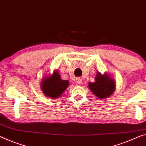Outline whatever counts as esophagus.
Instances as JSON below:
<instances>
[{"instance_id":"obj_1","label":"esophagus","mask_w":146,"mask_h":146,"mask_svg":"<svg viewBox=\"0 0 146 146\" xmlns=\"http://www.w3.org/2000/svg\"><path fill=\"white\" fill-rule=\"evenodd\" d=\"M76 83H77V84H82V80L81 79V78H76Z\"/></svg>"}]
</instances>
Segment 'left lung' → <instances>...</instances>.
<instances>
[{
  "label": "left lung",
  "mask_w": 146,
  "mask_h": 146,
  "mask_svg": "<svg viewBox=\"0 0 146 146\" xmlns=\"http://www.w3.org/2000/svg\"><path fill=\"white\" fill-rule=\"evenodd\" d=\"M95 80V82H89L88 86L92 93L98 98H106L113 93L115 89V81L109 74L97 72Z\"/></svg>",
  "instance_id": "8db88e82"
}]
</instances>
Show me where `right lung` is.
Masks as SVG:
<instances>
[{
	"label": "right lung",
	"instance_id": "obj_1",
	"mask_svg": "<svg viewBox=\"0 0 146 146\" xmlns=\"http://www.w3.org/2000/svg\"><path fill=\"white\" fill-rule=\"evenodd\" d=\"M69 86L68 80H62L57 70L53 74L43 78L41 82L42 91L50 98L56 99L62 95Z\"/></svg>",
	"mask_w": 146,
	"mask_h": 146
}]
</instances>
